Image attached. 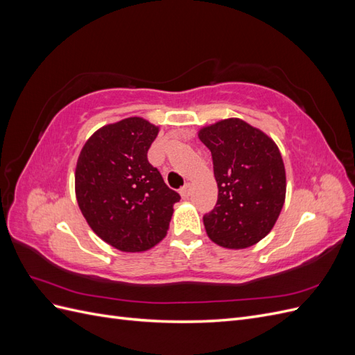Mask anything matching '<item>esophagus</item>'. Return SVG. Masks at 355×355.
I'll list each match as a JSON object with an SVG mask.
<instances>
[{"label":"esophagus","instance_id":"esophagus-1","mask_svg":"<svg viewBox=\"0 0 355 355\" xmlns=\"http://www.w3.org/2000/svg\"><path fill=\"white\" fill-rule=\"evenodd\" d=\"M180 196H182V198H189V196H191V185L189 184H187L184 188L180 189Z\"/></svg>","mask_w":355,"mask_h":355}]
</instances>
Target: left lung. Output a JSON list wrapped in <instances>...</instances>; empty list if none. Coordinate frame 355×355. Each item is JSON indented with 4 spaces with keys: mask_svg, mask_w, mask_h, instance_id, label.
<instances>
[{
    "mask_svg": "<svg viewBox=\"0 0 355 355\" xmlns=\"http://www.w3.org/2000/svg\"><path fill=\"white\" fill-rule=\"evenodd\" d=\"M198 137L213 159L218 202L202 216L209 239L245 249L272 230L286 198V171L271 137L240 118L204 127Z\"/></svg>",
    "mask_w": 355,
    "mask_h": 355,
    "instance_id": "1",
    "label": "left lung"
}]
</instances>
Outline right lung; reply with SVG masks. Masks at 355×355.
Instances as JSON below:
<instances>
[{
    "instance_id": "right-lung-1",
    "label": "right lung",
    "mask_w": 355,
    "mask_h": 355,
    "mask_svg": "<svg viewBox=\"0 0 355 355\" xmlns=\"http://www.w3.org/2000/svg\"><path fill=\"white\" fill-rule=\"evenodd\" d=\"M158 127L139 116L103 125L83 146L75 168V196L99 237L121 252H144L166 237L180 200L148 149Z\"/></svg>"
}]
</instances>
